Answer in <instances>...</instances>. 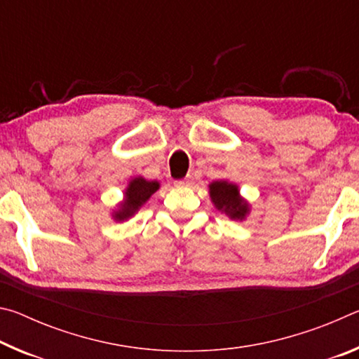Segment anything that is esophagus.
<instances>
[{
	"label": "esophagus",
	"instance_id": "obj_1",
	"mask_svg": "<svg viewBox=\"0 0 359 359\" xmlns=\"http://www.w3.org/2000/svg\"><path fill=\"white\" fill-rule=\"evenodd\" d=\"M174 184H175V185H177V187H190V185H191V180H190V179H188V177H185V179L175 180V182H174Z\"/></svg>",
	"mask_w": 359,
	"mask_h": 359
}]
</instances>
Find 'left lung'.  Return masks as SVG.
Instances as JSON below:
<instances>
[{
    "mask_svg": "<svg viewBox=\"0 0 359 359\" xmlns=\"http://www.w3.org/2000/svg\"><path fill=\"white\" fill-rule=\"evenodd\" d=\"M209 196L215 209L223 212L231 220L244 222L250 214V203L242 196L239 185L228 179L214 180L209 184Z\"/></svg>",
    "mask_w": 359,
    "mask_h": 359,
    "instance_id": "obj_1",
    "label": "left lung"
}]
</instances>
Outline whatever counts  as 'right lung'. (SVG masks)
Returning <instances> with one entry per match:
<instances>
[{
	"mask_svg": "<svg viewBox=\"0 0 359 359\" xmlns=\"http://www.w3.org/2000/svg\"><path fill=\"white\" fill-rule=\"evenodd\" d=\"M160 190V182L147 180L142 175L130 179L123 191V199L112 209L111 215L114 222H126L141 210L142 205L149 201L151 194Z\"/></svg>",
	"mask_w": 359,
	"mask_h": 359,
	"instance_id": "1",
	"label": "right lung"
}]
</instances>
